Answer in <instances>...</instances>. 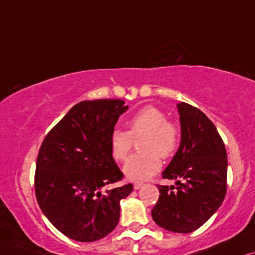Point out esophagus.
Listing matches in <instances>:
<instances>
[{"label":"esophagus","mask_w":255,"mask_h":255,"mask_svg":"<svg viewBox=\"0 0 255 255\" xmlns=\"http://www.w3.org/2000/svg\"><path fill=\"white\" fill-rule=\"evenodd\" d=\"M142 186H143V182H135V183H134V189H135V190L141 189Z\"/></svg>","instance_id":"esophagus-1"}]
</instances>
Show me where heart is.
<instances>
[{
	"label": "heart",
	"instance_id": "1",
	"mask_svg": "<svg viewBox=\"0 0 255 255\" xmlns=\"http://www.w3.org/2000/svg\"><path fill=\"white\" fill-rule=\"evenodd\" d=\"M140 141L143 152L131 155L124 165V172L130 179H143L156 174L161 159L171 157L179 144V129L167 120L163 111L154 106L143 107L128 121V131L114 129L111 133V154L117 161H124L129 154L134 140Z\"/></svg>",
	"mask_w": 255,
	"mask_h": 255
}]
</instances>
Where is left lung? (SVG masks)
Wrapping results in <instances>:
<instances>
[{
    "instance_id": "1",
    "label": "left lung",
    "mask_w": 255,
    "mask_h": 255,
    "mask_svg": "<svg viewBox=\"0 0 255 255\" xmlns=\"http://www.w3.org/2000/svg\"><path fill=\"white\" fill-rule=\"evenodd\" d=\"M182 140L163 178L176 185H158V201L151 216L163 229L190 233L208 222L226 195L227 155L212 121L186 103L177 105Z\"/></svg>"
}]
</instances>
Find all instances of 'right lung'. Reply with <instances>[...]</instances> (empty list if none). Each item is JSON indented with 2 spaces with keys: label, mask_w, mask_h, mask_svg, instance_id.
I'll use <instances>...</instances> for the list:
<instances>
[{
  "label": "right lung",
  "mask_w": 255,
  "mask_h": 255,
  "mask_svg": "<svg viewBox=\"0 0 255 255\" xmlns=\"http://www.w3.org/2000/svg\"><path fill=\"white\" fill-rule=\"evenodd\" d=\"M120 99L81 101L44 138L37 156L35 192L50 223L67 238L96 242L115 229L120 201L133 185L101 189L124 178L111 154L110 137L127 111Z\"/></svg>",
  "instance_id": "obj_1"
}]
</instances>
